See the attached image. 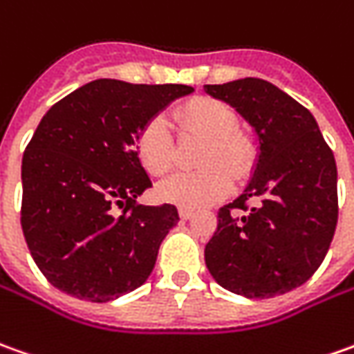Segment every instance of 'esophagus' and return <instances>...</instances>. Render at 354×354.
I'll list each match as a JSON object with an SVG mask.
<instances>
[{"instance_id":"34e87169","label":"esophagus","mask_w":354,"mask_h":354,"mask_svg":"<svg viewBox=\"0 0 354 354\" xmlns=\"http://www.w3.org/2000/svg\"><path fill=\"white\" fill-rule=\"evenodd\" d=\"M193 216V210L191 208H179V218L181 220H189Z\"/></svg>"}]
</instances>
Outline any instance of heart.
I'll list each match as a JSON object with an SVG mask.
<instances>
[{
  "instance_id": "heart-1",
  "label": "heart",
  "mask_w": 354,
  "mask_h": 354,
  "mask_svg": "<svg viewBox=\"0 0 354 354\" xmlns=\"http://www.w3.org/2000/svg\"><path fill=\"white\" fill-rule=\"evenodd\" d=\"M177 122L183 134L203 136L205 146L198 153L203 169L177 173L158 185L161 201L179 206L212 205L226 196L236 179H243L255 161V146L245 132L238 130V115L224 101L196 97L177 109ZM136 153L149 175H163L173 167L175 148L169 124L161 115L151 116L136 136Z\"/></svg>"
}]
</instances>
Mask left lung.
<instances>
[{"label": "left lung", "instance_id": "1", "mask_svg": "<svg viewBox=\"0 0 354 354\" xmlns=\"http://www.w3.org/2000/svg\"><path fill=\"white\" fill-rule=\"evenodd\" d=\"M255 128L259 161L241 196L218 210L205 259L220 286L272 298L304 284L337 226V167L312 113L272 83L205 85Z\"/></svg>", "mask_w": 354, "mask_h": 354}]
</instances>
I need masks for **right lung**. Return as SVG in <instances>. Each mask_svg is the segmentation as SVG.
<instances>
[{
	"label": "right lung",
	"instance_id": "obj_1",
	"mask_svg": "<svg viewBox=\"0 0 354 354\" xmlns=\"http://www.w3.org/2000/svg\"><path fill=\"white\" fill-rule=\"evenodd\" d=\"M189 85L95 82L42 116L23 156L21 226L46 281L80 300L109 302L142 286L179 214L144 206L151 187L136 153L140 128Z\"/></svg>",
	"mask_w": 354,
	"mask_h": 354
}]
</instances>
